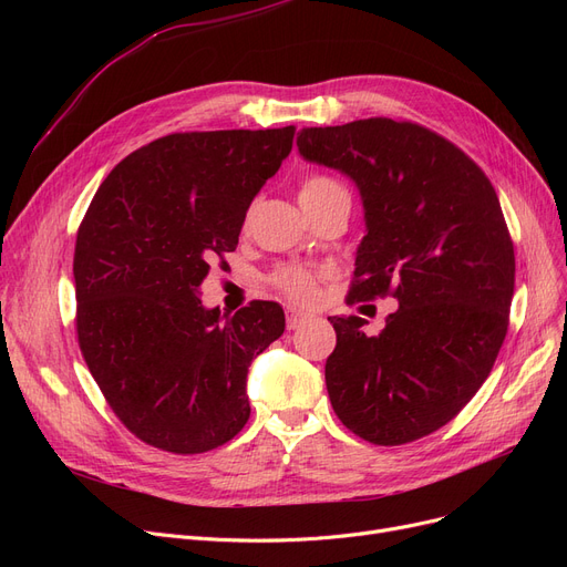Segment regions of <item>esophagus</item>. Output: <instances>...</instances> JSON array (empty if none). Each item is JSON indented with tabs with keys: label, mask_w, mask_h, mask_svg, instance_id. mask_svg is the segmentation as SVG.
<instances>
[{
	"label": "esophagus",
	"mask_w": 567,
	"mask_h": 567,
	"mask_svg": "<svg viewBox=\"0 0 567 567\" xmlns=\"http://www.w3.org/2000/svg\"><path fill=\"white\" fill-rule=\"evenodd\" d=\"M308 319H310V315H306V312L287 310V329H289V331H296V329H299V326H303Z\"/></svg>",
	"instance_id": "esophagus-1"
}]
</instances>
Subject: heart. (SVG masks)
I'll return each instance as SVG.
<instances>
[{
	"mask_svg": "<svg viewBox=\"0 0 567 567\" xmlns=\"http://www.w3.org/2000/svg\"><path fill=\"white\" fill-rule=\"evenodd\" d=\"M338 188H342V186L336 182V178L323 176V174H310L299 186V202L301 204L315 202ZM274 285L296 303H312L317 296L319 271H315V268H308V266H299V264H287V266H280L274 274Z\"/></svg>",
	"mask_w": 567,
	"mask_h": 567,
	"instance_id": "1",
	"label": "heart"
}]
</instances>
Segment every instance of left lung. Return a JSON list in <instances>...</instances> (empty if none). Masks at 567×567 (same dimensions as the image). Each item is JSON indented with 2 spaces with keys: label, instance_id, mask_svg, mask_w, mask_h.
I'll list each match as a JSON object with an SVG mask.
<instances>
[{
  "label": "left lung",
  "instance_id": "8db88e82",
  "mask_svg": "<svg viewBox=\"0 0 567 567\" xmlns=\"http://www.w3.org/2000/svg\"><path fill=\"white\" fill-rule=\"evenodd\" d=\"M296 146L363 199L368 234L347 301L400 303L379 336L361 331V317H329L333 411L377 445L427 436L478 393L508 333L515 248L496 190L460 146L411 122L303 128Z\"/></svg>",
  "mask_w": 567,
  "mask_h": 567
}]
</instances>
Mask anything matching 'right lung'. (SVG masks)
Instances as JSON below:
<instances>
[{
  "label": "right lung",
  "instance_id": "right-lung-1",
  "mask_svg": "<svg viewBox=\"0 0 567 567\" xmlns=\"http://www.w3.org/2000/svg\"><path fill=\"white\" fill-rule=\"evenodd\" d=\"M293 126L172 133L118 163L78 229V342L110 409L140 441L195 455L250 419L255 355L285 331L274 301L234 317L197 289L236 250L248 206L291 152Z\"/></svg>",
  "mask_w": 567,
  "mask_h": 567
}]
</instances>
